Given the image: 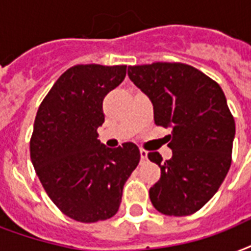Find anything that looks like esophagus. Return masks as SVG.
I'll list each match as a JSON object with an SVG mask.
<instances>
[{
	"mask_svg": "<svg viewBox=\"0 0 251 251\" xmlns=\"http://www.w3.org/2000/svg\"><path fill=\"white\" fill-rule=\"evenodd\" d=\"M139 154H141V160H142V162H145V160L147 159V151L143 150V149H141V150H139Z\"/></svg>",
	"mask_w": 251,
	"mask_h": 251,
	"instance_id": "34e87169",
	"label": "esophagus"
}]
</instances>
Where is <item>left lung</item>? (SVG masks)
<instances>
[{
  "mask_svg": "<svg viewBox=\"0 0 251 251\" xmlns=\"http://www.w3.org/2000/svg\"><path fill=\"white\" fill-rule=\"evenodd\" d=\"M127 75L152 102L156 125L172 127L171 159L147 155L160 167L151 202L163 215H192L213 198L232 164L236 124L223 89L183 63L130 66Z\"/></svg>",
  "mask_w": 251,
  "mask_h": 251,
  "instance_id": "1",
  "label": "left lung"
}]
</instances>
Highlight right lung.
Masks as SVG:
<instances>
[{
	"label": "right lung",
	"mask_w": 251,
	"mask_h": 251,
	"mask_svg": "<svg viewBox=\"0 0 251 251\" xmlns=\"http://www.w3.org/2000/svg\"><path fill=\"white\" fill-rule=\"evenodd\" d=\"M126 76V66L79 64L56 80L36 112L32 166L55 205L71 219L96 223L117 213L122 189L138 166L137 145L109 149L97 139L102 101Z\"/></svg>",
	"instance_id": "obj_1"
}]
</instances>
